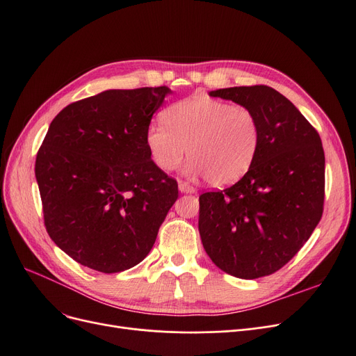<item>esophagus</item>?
Segmentation results:
<instances>
[{
    "label": "esophagus",
    "instance_id": "obj_1",
    "mask_svg": "<svg viewBox=\"0 0 356 356\" xmlns=\"http://www.w3.org/2000/svg\"><path fill=\"white\" fill-rule=\"evenodd\" d=\"M178 188H179L181 193H196V188L190 186V184H187V182H184V181H179Z\"/></svg>",
    "mask_w": 356,
    "mask_h": 356
}]
</instances>
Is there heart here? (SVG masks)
Returning a JSON list of instances; mask_svg holds the SVG:
<instances>
[{
    "mask_svg": "<svg viewBox=\"0 0 356 356\" xmlns=\"http://www.w3.org/2000/svg\"><path fill=\"white\" fill-rule=\"evenodd\" d=\"M165 123L153 122L145 131V145L154 165L165 172L177 169L187 148V170L207 175L211 186L239 181L254 163L260 144V124L246 106L191 96L172 104Z\"/></svg>",
    "mask_w": 356,
    "mask_h": 356,
    "instance_id": "b5f03b06",
    "label": "heart"
}]
</instances>
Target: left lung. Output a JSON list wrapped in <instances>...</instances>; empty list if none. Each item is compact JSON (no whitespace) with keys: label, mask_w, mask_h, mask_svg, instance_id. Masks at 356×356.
I'll list each match as a JSON object with an SVG mask.
<instances>
[{"label":"left lung","mask_w":356,"mask_h":356,"mask_svg":"<svg viewBox=\"0 0 356 356\" xmlns=\"http://www.w3.org/2000/svg\"><path fill=\"white\" fill-rule=\"evenodd\" d=\"M209 96L250 108L260 124V144L242 179L199 197L203 248L232 276L272 275L300 251L322 217L321 138L296 105L268 86L218 89Z\"/></svg>","instance_id":"1"}]
</instances>
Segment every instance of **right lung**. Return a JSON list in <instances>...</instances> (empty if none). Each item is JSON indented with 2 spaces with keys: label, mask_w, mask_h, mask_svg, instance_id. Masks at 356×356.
<instances>
[{
  "label": "right lung",
  "mask_w": 356,
  "mask_h": 356,
  "mask_svg": "<svg viewBox=\"0 0 356 356\" xmlns=\"http://www.w3.org/2000/svg\"><path fill=\"white\" fill-rule=\"evenodd\" d=\"M166 86L111 89L65 106L38 149L35 178L46 230L75 261L123 272L152 251L178 184L145 145Z\"/></svg>",
  "instance_id": "1"
}]
</instances>
